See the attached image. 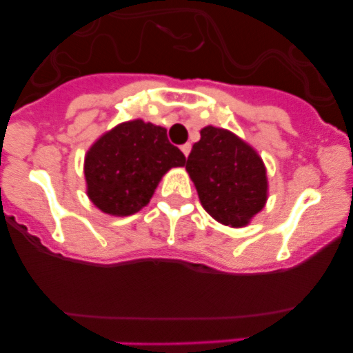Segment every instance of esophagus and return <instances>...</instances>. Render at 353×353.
Segmentation results:
<instances>
[{
  "label": "esophagus",
  "mask_w": 353,
  "mask_h": 353,
  "mask_svg": "<svg viewBox=\"0 0 353 353\" xmlns=\"http://www.w3.org/2000/svg\"><path fill=\"white\" fill-rule=\"evenodd\" d=\"M181 152H183L184 155H190V152H191V145L190 143H186V145H183V147H181Z\"/></svg>",
  "instance_id": "esophagus-1"
}]
</instances>
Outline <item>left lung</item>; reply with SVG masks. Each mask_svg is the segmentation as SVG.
Masks as SVG:
<instances>
[{
    "label": "left lung",
    "mask_w": 353,
    "mask_h": 353,
    "mask_svg": "<svg viewBox=\"0 0 353 353\" xmlns=\"http://www.w3.org/2000/svg\"><path fill=\"white\" fill-rule=\"evenodd\" d=\"M186 170L203 208L223 225H249L268 199L266 167L258 152L223 128L205 126Z\"/></svg>",
    "instance_id": "left-lung-1"
}]
</instances>
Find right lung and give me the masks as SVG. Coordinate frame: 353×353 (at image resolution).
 <instances>
[{"instance_id": "right-lung-1", "label": "right lung", "mask_w": 353, "mask_h": 353, "mask_svg": "<svg viewBox=\"0 0 353 353\" xmlns=\"http://www.w3.org/2000/svg\"><path fill=\"white\" fill-rule=\"evenodd\" d=\"M186 165L167 130L131 119L105 131L85 154L87 196L101 212L128 216L150 203L163 174Z\"/></svg>"}]
</instances>
